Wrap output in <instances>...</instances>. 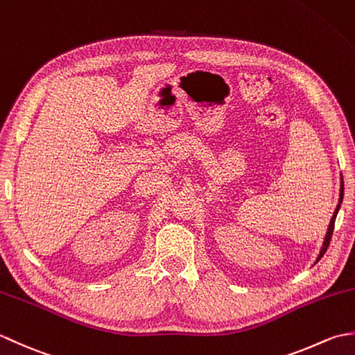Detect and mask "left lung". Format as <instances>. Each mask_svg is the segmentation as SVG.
Masks as SVG:
<instances>
[{"label": "left lung", "mask_w": 355, "mask_h": 355, "mask_svg": "<svg viewBox=\"0 0 355 355\" xmlns=\"http://www.w3.org/2000/svg\"><path fill=\"white\" fill-rule=\"evenodd\" d=\"M342 201H343V178H342V173H340V198H338V205H337V207H336V210H334V215H333V218H331V221H329L328 230H327V235H325V238H323V244H322V248H320L319 256H318V259H315V262H319V261H320V258H322L323 254H325L327 248H328V245H329L331 236H333V232H334V223H336V218H337L338 210H340Z\"/></svg>", "instance_id": "left-lung-1"}]
</instances>
